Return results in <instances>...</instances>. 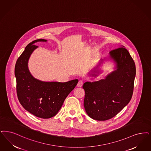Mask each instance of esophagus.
I'll return each instance as SVG.
<instances>
[{"instance_id":"obj_1","label":"esophagus","mask_w":151,"mask_h":151,"mask_svg":"<svg viewBox=\"0 0 151 151\" xmlns=\"http://www.w3.org/2000/svg\"><path fill=\"white\" fill-rule=\"evenodd\" d=\"M83 85V81L82 80H80L77 84V86L78 87H81Z\"/></svg>"}]
</instances>
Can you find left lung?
Segmentation results:
<instances>
[{
  "label": "left lung",
  "mask_w": 151,
  "mask_h": 151,
  "mask_svg": "<svg viewBox=\"0 0 151 151\" xmlns=\"http://www.w3.org/2000/svg\"><path fill=\"white\" fill-rule=\"evenodd\" d=\"M107 59L114 61L115 70L104 79L87 81L83 85L85 93V111L96 120L105 121L114 117L129 103L133 96L136 68L129 52L123 46L111 50ZM104 60H101L91 71L92 76H98L100 70L97 69Z\"/></svg>",
  "instance_id": "left-lung-1"
}]
</instances>
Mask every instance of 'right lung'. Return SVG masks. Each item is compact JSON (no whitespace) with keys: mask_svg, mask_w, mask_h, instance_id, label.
I'll return each mask as SVG.
<instances>
[{"mask_svg":"<svg viewBox=\"0 0 151 151\" xmlns=\"http://www.w3.org/2000/svg\"><path fill=\"white\" fill-rule=\"evenodd\" d=\"M47 41L40 39L29 43L18 58L14 69L19 102L26 111L42 119H49L56 115L66 98L78 83V79L65 83L42 81L32 76L28 68V61L34 50L38 47L34 44Z\"/></svg>","mask_w":151,"mask_h":151,"instance_id":"right-lung-1","label":"right lung"}]
</instances>
